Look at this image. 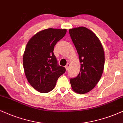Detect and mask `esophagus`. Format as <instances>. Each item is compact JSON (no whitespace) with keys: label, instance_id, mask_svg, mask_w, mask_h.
I'll use <instances>...</instances> for the list:
<instances>
[{"label":"esophagus","instance_id":"esophagus-1","mask_svg":"<svg viewBox=\"0 0 123 123\" xmlns=\"http://www.w3.org/2000/svg\"><path fill=\"white\" fill-rule=\"evenodd\" d=\"M69 66H70V64H69V63H67V65L66 66V67H65L67 70H68V69H69Z\"/></svg>","mask_w":123,"mask_h":123}]
</instances>
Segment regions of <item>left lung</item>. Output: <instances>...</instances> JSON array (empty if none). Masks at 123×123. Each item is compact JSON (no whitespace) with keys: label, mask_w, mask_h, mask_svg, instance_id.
<instances>
[{"label":"left lung","mask_w":123,"mask_h":123,"mask_svg":"<svg viewBox=\"0 0 123 123\" xmlns=\"http://www.w3.org/2000/svg\"><path fill=\"white\" fill-rule=\"evenodd\" d=\"M80 60V71L70 79L71 87L76 93L92 90L100 79L104 66V52L99 39L93 32L84 27L69 30Z\"/></svg>","instance_id":"1"}]
</instances>
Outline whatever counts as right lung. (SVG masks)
<instances>
[{
  "label": "right lung",
  "mask_w": 123,
  "mask_h": 123,
  "mask_svg": "<svg viewBox=\"0 0 123 123\" xmlns=\"http://www.w3.org/2000/svg\"><path fill=\"white\" fill-rule=\"evenodd\" d=\"M66 29L48 28L28 41L23 55V67L31 86L41 93L52 91L59 77L66 72L57 64L54 47L66 34Z\"/></svg>",
  "instance_id": "obj_1"
}]
</instances>
